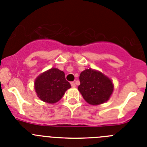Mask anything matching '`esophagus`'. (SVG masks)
<instances>
[{"mask_svg":"<svg viewBox=\"0 0 147 147\" xmlns=\"http://www.w3.org/2000/svg\"><path fill=\"white\" fill-rule=\"evenodd\" d=\"M71 87H72V88H75V87H76V84H75L74 82H71Z\"/></svg>","mask_w":147,"mask_h":147,"instance_id":"34e87169","label":"esophagus"}]
</instances>
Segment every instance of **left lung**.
Returning <instances> with one entry per match:
<instances>
[{
  "label": "left lung",
  "mask_w": 147,
  "mask_h": 147,
  "mask_svg": "<svg viewBox=\"0 0 147 147\" xmlns=\"http://www.w3.org/2000/svg\"><path fill=\"white\" fill-rule=\"evenodd\" d=\"M80 81L78 90L90 105L105 103L109 100L113 91L111 80L102 72L91 68L85 69L80 74Z\"/></svg>",
  "instance_id": "obj_1"
}]
</instances>
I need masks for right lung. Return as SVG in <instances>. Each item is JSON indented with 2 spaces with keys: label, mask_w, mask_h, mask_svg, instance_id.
Wrapping results in <instances>:
<instances>
[{
  "label": "right lung",
  "mask_w": 147,
  "mask_h": 147,
  "mask_svg": "<svg viewBox=\"0 0 147 147\" xmlns=\"http://www.w3.org/2000/svg\"><path fill=\"white\" fill-rule=\"evenodd\" d=\"M70 88L71 86L66 81L65 73L55 67L41 74L34 82V89L37 96L49 104L59 101Z\"/></svg>",
  "instance_id": "add662e5"
}]
</instances>
